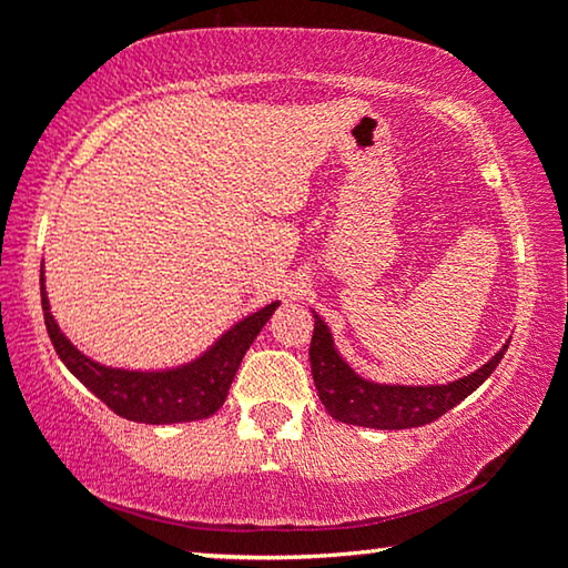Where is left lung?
<instances>
[{"label": "left lung", "instance_id": "1", "mask_svg": "<svg viewBox=\"0 0 568 568\" xmlns=\"http://www.w3.org/2000/svg\"><path fill=\"white\" fill-rule=\"evenodd\" d=\"M313 318L315 328L311 341V371L323 406L335 420L365 428L400 430L434 423L491 376L508 348V345H504L484 368L456 383H448V386H378V383H368L355 376L343 363L338 351L333 348L325 323L318 315H313Z\"/></svg>", "mask_w": 568, "mask_h": 568}]
</instances>
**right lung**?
Returning <instances> with one entry per match:
<instances>
[{
    "label": "right lung",
    "mask_w": 568,
    "mask_h": 568,
    "mask_svg": "<svg viewBox=\"0 0 568 568\" xmlns=\"http://www.w3.org/2000/svg\"><path fill=\"white\" fill-rule=\"evenodd\" d=\"M275 307L277 303H271L243 323H237L213 345V351H207L203 358L185 365V368L134 373L104 368V365L84 358L57 328L42 285L44 325L57 355L104 406L112 408L118 416L138 423H187L213 416L227 398L230 383L235 378L245 351L253 345L263 325L271 321Z\"/></svg>",
    "instance_id": "add662e5"
}]
</instances>
